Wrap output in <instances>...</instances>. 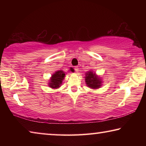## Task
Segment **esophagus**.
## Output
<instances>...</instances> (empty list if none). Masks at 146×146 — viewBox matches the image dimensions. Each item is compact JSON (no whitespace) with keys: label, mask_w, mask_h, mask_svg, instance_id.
I'll return each mask as SVG.
<instances>
[{"label":"esophagus","mask_w":146,"mask_h":146,"mask_svg":"<svg viewBox=\"0 0 146 146\" xmlns=\"http://www.w3.org/2000/svg\"><path fill=\"white\" fill-rule=\"evenodd\" d=\"M75 71H76V73L78 72L79 70H78V66H75Z\"/></svg>","instance_id":"obj_1"}]
</instances>
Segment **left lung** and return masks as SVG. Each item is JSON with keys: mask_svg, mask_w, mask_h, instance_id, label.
Returning <instances> with one entry per match:
<instances>
[{"mask_svg": "<svg viewBox=\"0 0 146 146\" xmlns=\"http://www.w3.org/2000/svg\"><path fill=\"white\" fill-rule=\"evenodd\" d=\"M85 81L88 87L91 89L99 88L102 84L101 79L92 71H89L88 73H86Z\"/></svg>", "mask_w": 146, "mask_h": 146, "instance_id": "1", "label": "left lung"}]
</instances>
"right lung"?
Here are the masks:
<instances>
[{"label": "right lung", "mask_w": 146, "mask_h": 146, "mask_svg": "<svg viewBox=\"0 0 146 146\" xmlns=\"http://www.w3.org/2000/svg\"><path fill=\"white\" fill-rule=\"evenodd\" d=\"M70 70L73 71L72 68H70ZM65 75L66 74L63 71L60 70L56 71L51 76L49 82L48 83V86L50 88L53 89H57L59 87H60V85L62 84V82L64 77H65Z\"/></svg>", "instance_id": "1"}]
</instances>
